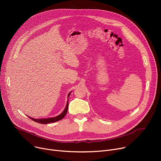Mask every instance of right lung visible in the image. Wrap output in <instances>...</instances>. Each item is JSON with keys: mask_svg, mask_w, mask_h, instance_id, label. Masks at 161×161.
<instances>
[{"mask_svg": "<svg viewBox=\"0 0 161 161\" xmlns=\"http://www.w3.org/2000/svg\"><path fill=\"white\" fill-rule=\"evenodd\" d=\"M70 95V92L69 94V95H68V97H69ZM68 107H69V102H67L66 108H65V109H64V111L63 112V113H61L60 115H58V116L55 117L47 118V119H34V118H32V117H29L30 118V119H31L32 121H35V122H36V123H41V124H48V123H54V122L58 121H59V120H61V119H63V118L64 117V116L66 115V113H67Z\"/></svg>", "mask_w": 161, "mask_h": 161, "instance_id": "add662e5", "label": "right lung"}]
</instances>
